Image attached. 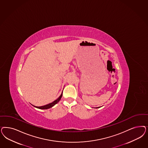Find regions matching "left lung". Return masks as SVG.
Returning <instances> with one entry per match:
<instances>
[{
  "label": "left lung",
  "mask_w": 148,
  "mask_h": 148,
  "mask_svg": "<svg viewBox=\"0 0 148 148\" xmlns=\"http://www.w3.org/2000/svg\"><path fill=\"white\" fill-rule=\"evenodd\" d=\"M99 108V107H96V108Z\"/></svg>",
  "instance_id": "8db88e82"
}]
</instances>
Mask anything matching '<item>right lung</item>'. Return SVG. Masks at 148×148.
<instances>
[{
  "instance_id": "obj_1",
  "label": "right lung",
  "mask_w": 148,
  "mask_h": 148,
  "mask_svg": "<svg viewBox=\"0 0 148 148\" xmlns=\"http://www.w3.org/2000/svg\"><path fill=\"white\" fill-rule=\"evenodd\" d=\"M62 93L61 94L60 96L58 98L57 100L54 101L52 102H51V103H50L49 104H47V105L42 106H41V107H37V106H33H33L34 107H36L37 108H38V109H40V110H47V109H49L50 108H52L54 105H56L58 102L60 100V99H61V98L62 97Z\"/></svg>"
}]
</instances>
